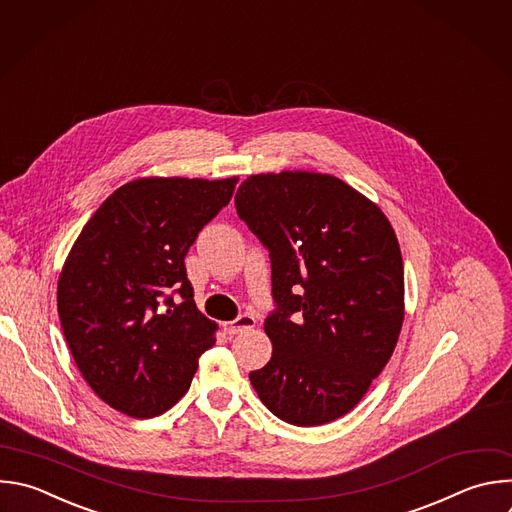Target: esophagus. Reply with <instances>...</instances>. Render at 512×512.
<instances>
[{"label":"esophagus","mask_w":512,"mask_h":512,"mask_svg":"<svg viewBox=\"0 0 512 512\" xmlns=\"http://www.w3.org/2000/svg\"><path fill=\"white\" fill-rule=\"evenodd\" d=\"M255 317L253 315H239L237 319H233V321H229V323H225V329H227V333H231V335H235V333H245V331H249V329H253L255 327Z\"/></svg>","instance_id":"34e87169"}]
</instances>
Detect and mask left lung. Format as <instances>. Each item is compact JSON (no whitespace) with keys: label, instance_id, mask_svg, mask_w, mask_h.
<instances>
[{"label":"left lung","instance_id":"1","mask_svg":"<svg viewBox=\"0 0 512 512\" xmlns=\"http://www.w3.org/2000/svg\"><path fill=\"white\" fill-rule=\"evenodd\" d=\"M237 215L269 249L277 309L261 402L295 426L354 410L386 368L404 321V263L382 209L348 183L307 170L251 175Z\"/></svg>","mask_w":512,"mask_h":512}]
</instances>
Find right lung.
Returning <instances> with one entry per match:
<instances>
[{"instance_id":"obj_1","label":"right lung","mask_w":512,"mask_h":512,"mask_svg":"<svg viewBox=\"0 0 512 512\" xmlns=\"http://www.w3.org/2000/svg\"><path fill=\"white\" fill-rule=\"evenodd\" d=\"M237 181H130L72 245L58 279V313L80 374L110 408L154 418L191 388L219 327L197 309L185 257L229 205ZM170 290L182 297L173 300Z\"/></svg>"}]
</instances>
